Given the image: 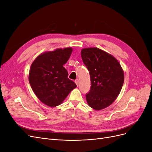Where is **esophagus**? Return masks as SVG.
Segmentation results:
<instances>
[{
  "label": "esophagus",
  "mask_w": 152,
  "mask_h": 152,
  "mask_svg": "<svg viewBox=\"0 0 152 152\" xmlns=\"http://www.w3.org/2000/svg\"><path fill=\"white\" fill-rule=\"evenodd\" d=\"M75 84H77V86H79V80H78V79H76V80H75Z\"/></svg>",
  "instance_id": "esophagus-1"
}]
</instances>
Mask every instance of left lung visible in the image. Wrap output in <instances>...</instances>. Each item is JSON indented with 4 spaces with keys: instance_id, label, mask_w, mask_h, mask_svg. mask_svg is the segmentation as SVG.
<instances>
[{
    "instance_id": "8db88e82",
    "label": "left lung",
    "mask_w": 152,
    "mask_h": 152,
    "mask_svg": "<svg viewBox=\"0 0 152 152\" xmlns=\"http://www.w3.org/2000/svg\"><path fill=\"white\" fill-rule=\"evenodd\" d=\"M81 57L91 77V89L86 95L87 104L95 110L109 107L118 97L124 84L121 64L112 55L97 48L82 49Z\"/></svg>"
}]
</instances>
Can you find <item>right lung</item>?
Listing matches in <instances>:
<instances>
[{
  "label": "right lung",
  "mask_w": 152,
  "mask_h": 152,
  "mask_svg": "<svg viewBox=\"0 0 152 152\" xmlns=\"http://www.w3.org/2000/svg\"><path fill=\"white\" fill-rule=\"evenodd\" d=\"M72 51L71 47L46 51L39 55L31 65L28 79L31 89L40 102L50 107L61 104L77 87L68 79L63 67Z\"/></svg>",
  "instance_id": "add662e5"
}]
</instances>
